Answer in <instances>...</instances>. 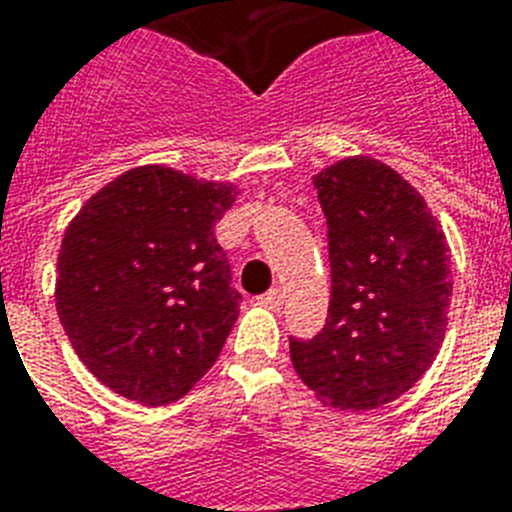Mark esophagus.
Instances as JSON below:
<instances>
[{"label": "esophagus", "instance_id": "obj_1", "mask_svg": "<svg viewBox=\"0 0 512 512\" xmlns=\"http://www.w3.org/2000/svg\"><path fill=\"white\" fill-rule=\"evenodd\" d=\"M260 303H263L265 308H271V311H279L281 305H284V295H281L279 289H271V292H265V295L260 297Z\"/></svg>", "mask_w": 512, "mask_h": 512}]
</instances>
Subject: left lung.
Returning <instances> with one entry per match:
<instances>
[{
    "instance_id": "left-lung-1",
    "label": "left lung",
    "mask_w": 512,
    "mask_h": 512,
    "mask_svg": "<svg viewBox=\"0 0 512 512\" xmlns=\"http://www.w3.org/2000/svg\"><path fill=\"white\" fill-rule=\"evenodd\" d=\"M327 217L332 300L313 340L289 337L300 380L324 406L366 412L428 372L452 305L449 244L417 188L348 156L313 177Z\"/></svg>"
}]
</instances>
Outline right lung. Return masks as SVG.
Returning a JSON list of instances; mask_svg holds the SVG:
<instances>
[{
    "label": "right lung",
    "instance_id": "add662e5",
    "mask_svg": "<svg viewBox=\"0 0 512 512\" xmlns=\"http://www.w3.org/2000/svg\"><path fill=\"white\" fill-rule=\"evenodd\" d=\"M236 193L148 164L103 185L68 223L55 308L106 388L164 406L215 364L241 303L215 239Z\"/></svg>",
    "mask_w": 512,
    "mask_h": 512
}]
</instances>
